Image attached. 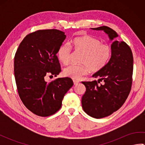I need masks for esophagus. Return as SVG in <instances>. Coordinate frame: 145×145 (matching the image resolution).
Masks as SVG:
<instances>
[{
  "label": "esophagus",
  "instance_id": "esophagus-1",
  "mask_svg": "<svg viewBox=\"0 0 145 145\" xmlns=\"http://www.w3.org/2000/svg\"><path fill=\"white\" fill-rule=\"evenodd\" d=\"M73 84H74L75 85H77L79 84V81L76 80H73Z\"/></svg>",
  "mask_w": 145,
  "mask_h": 145
}]
</instances>
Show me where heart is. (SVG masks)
Returning <instances> with one entry per match:
<instances>
[{
	"label": "heart",
	"mask_w": 145,
	"mask_h": 145,
	"mask_svg": "<svg viewBox=\"0 0 145 145\" xmlns=\"http://www.w3.org/2000/svg\"><path fill=\"white\" fill-rule=\"evenodd\" d=\"M72 46L76 52L82 54L80 65H72L63 70V75L72 79H80L90 72H97L108 62L112 50L108 45L101 44L99 39L90 35L78 37L73 39ZM71 50L69 45H60L57 56L64 65L69 64L71 58Z\"/></svg>",
	"instance_id": "1"
}]
</instances>
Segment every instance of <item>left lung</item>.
<instances>
[{
    "label": "left lung",
    "instance_id": "obj_1",
    "mask_svg": "<svg viewBox=\"0 0 145 145\" xmlns=\"http://www.w3.org/2000/svg\"><path fill=\"white\" fill-rule=\"evenodd\" d=\"M102 30L108 35L112 55L102 69L92 75L98 82H82L86 91L82 98V108L88 115L101 118L110 115L123 105L131 90L133 57L130 47L125 42L116 40L118 35L108 27L91 28ZM102 80L103 85L98 84Z\"/></svg>",
    "mask_w": 145,
    "mask_h": 145
}]
</instances>
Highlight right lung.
Returning a JSON list of instances; mask_svg holds the SVG:
<instances>
[{"label":"right lung","instance_id":"1","mask_svg":"<svg viewBox=\"0 0 145 145\" xmlns=\"http://www.w3.org/2000/svg\"><path fill=\"white\" fill-rule=\"evenodd\" d=\"M65 39V32L59 30H38L27 35L15 53L14 75L18 95L24 105L38 116L56 113L73 85L69 77L49 82L45 79L61 72L57 54Z\"/></svg>","mask_w":145,"mask_h":145}]
</instances>
